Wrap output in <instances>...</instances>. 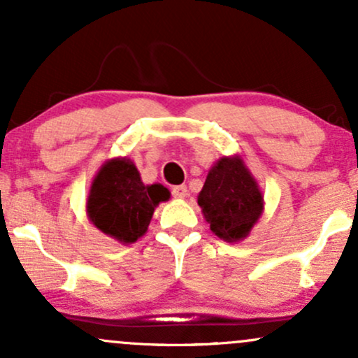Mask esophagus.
Masks as SVG:
<instances>
[{"instance_id": "1", "label": "esophagus", "mask_w": 358, "mask_h": 358, "mask_svg": "<svg viewBox=\"0 0 358 358\" xmlns=\"http://www.w3.org/2000/svg\"><path fill=\"white\" fill-rule=\"evenodd\" d=\"M171 193H173L175 199H185V196L188 195V190H187V187H185V185H178V187H173Z\"/></svg>"}]
</instances>
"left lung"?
Returning a JSON list of instances; mask_svg holds the SVG:
<instances>
[{"instance_id": "8db88e82", "label": "left lung", "mask_w": 358, "mask_h": 358, "mask_svg": "<svg viewBox=\"0 0 358 358\" xmlns=\"http://www.w3.org/2000/svg\"><path fill=\"white\" fill-rule=\"evenodd\" d=\"M199 205L217 237L239 242L261 217L264 199L241 156H224L208 171Z\"/></svg>"}]
</instances>
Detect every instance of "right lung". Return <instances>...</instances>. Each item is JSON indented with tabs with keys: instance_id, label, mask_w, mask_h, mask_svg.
I'll use <instances>...</instances> for the list:
<instances>
[{
	"instance_id": "right-lung-1",
	"label": "right lung",
	"mask_w": 358,
	"mask_h": 358,
	"mask_svg": "<svg viewBox=\"0 0 358 358\" xmlns=\"http://www.w3.org/2000/svg\"><path fill=\"white\" fill-rule=\"evenodd\" d=\"M170 199L163 185H145L138 168L127 158H113L97 171L89 190V220L122 244L145 236L159 202Z\"/></svg>"
}]
</instances>
